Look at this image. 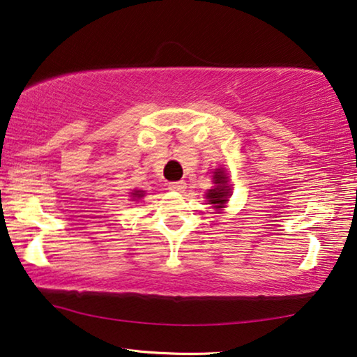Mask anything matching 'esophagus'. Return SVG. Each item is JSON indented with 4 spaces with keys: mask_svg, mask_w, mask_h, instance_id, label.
<instances>
[{
    "mask_svg": "<svg viewBox=\"0 0 357 357\" xmlns=\"http://www.w3.org/2000/svg\"><path fill=\"white\" fill-rule=\"evenodd\" d=\"M168 189H169V190H178V192H181V190L185 189V183H184V181H173V183L168 184Z\"/></svg>",
    "mask_w": 357,
    "mask_h": 357,
    "instance_id": "esophagus-1",
    "label": "esophagus"
}]
</instances>
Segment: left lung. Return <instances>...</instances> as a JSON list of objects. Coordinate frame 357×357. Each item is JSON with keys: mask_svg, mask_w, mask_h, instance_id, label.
<instances>
[{"mask_svg": "<svg viewBox=\"0 0 357 357\" xmlns=\"http://www.w3.org/2000/svg\"><path fill=\"white\" fill-rule=\"evenodd\" d=\"M213 184L214 188L208 189L205 197L209 205H213V208H216L219 211L220 208H225V203L229 202V197L231 195L229 176L222 167H219L213 172Z\"/></svg>", "mask_w": 357, "mask_h": 357, "instance_id": "left-lung-1", "label": "left lung"}]
</instances>
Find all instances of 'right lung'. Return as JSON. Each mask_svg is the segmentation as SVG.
Returning a JSON list of instances; mask_svg holds the SVG:
<instances>
[{
	"mask_svg": "<svg viewBox=\"0 0 357 357\" xmlns=\"http://www.w3.org/2000/svg\"><path fill=\"white\" fill-rule=\"evenodd\" d=\"M144 194L146 192L144 190H139V189H135L132 194H130V197H132V200H139V199H143L144 197Z\"/></svg>",
	"mask_w": 357,
	"mask_h": 357,
	"instance_id": "1",
	"label": "right lung"
}]
</instances>
